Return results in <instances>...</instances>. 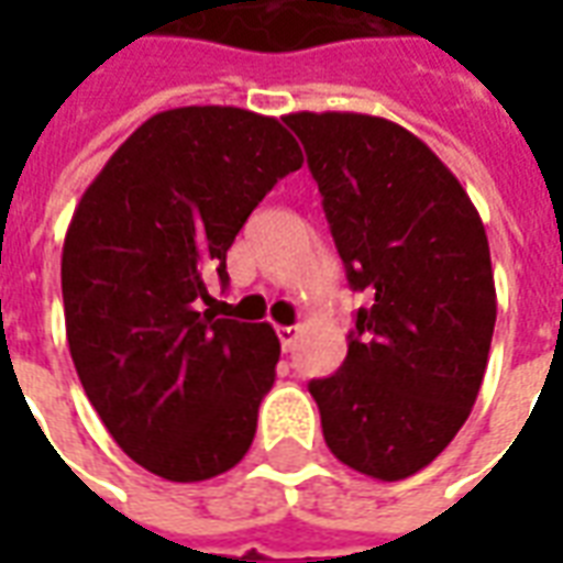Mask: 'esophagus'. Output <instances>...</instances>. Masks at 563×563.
Listing matches in <instances>:
<instances>
[{"instance_id":"obj_1","label":"esophagus","mask_w":563,"mask_h":563,"mask_svg":"<svg viewBox=\"0 0 563 563\" xmlns=\"http://www.w3.org/2000/svg\"><path fill=\"white\" fill-rule=\"evenodd\" d=\"M277 334H280L283 353H292L295 341H298V325H280V329H277Z\"/></svg>"}]
</instances>
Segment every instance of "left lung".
Returning <instances> with one entry per match:
<instances>
[{"label": "left lung", "mask_w": 563, "mask_h": 563, "mask_svg": "<svg viewBox=\"0 0 563 563\" xmlns=\"http://www.w3.org/2000/svg\"><path fill=\"white\" fill-rule=\"evenodd\" d=\"M358 307L338 374L310 383L346 467L398 483L452 443L483 386L497 295L479 213L413 132L353 111L286 114Z\"/></svg>", "instance_id": "8db88e82"}]
</instances>
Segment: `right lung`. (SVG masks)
Wrapping results in <instances>:
<instances>
[{
    "label": "right lung",
    "instance_id": "obj_1",
    "mask_svg": "<svg viewBox=\"0 0 563 563\" xmlns=\"http://www.w3.org/2000/svg\"><path fill=\"white\" fill-rule=\"evenodd\" d=\"M277 117L225 104L153 114L80 196L63 244L68 353L117 446L172 483L232 471L256 437L280 341L217 319L205 274L271 186L301 168Z\"/></svg>",
    "mask_w": 563,
    "mask_h": 563
}]
</instances>
